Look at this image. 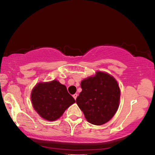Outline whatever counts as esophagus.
<instances>
[{
	"instance_id": "esophagus-1",
	"label": "esophagus",
	"mask_w": 155,
	"mask_h": 155,
	"mask_svg": "<svg viewBox=\"0 0 155 155\" xmlns=\"http://www.w3.org/2000/svg\"><path fill=\"white\" fill-rule=\"evenodd\" d=\"M73 98H74V100H76L77 99V96H78V94H73Z\"/></svg>"
}]
</instances>
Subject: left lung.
Masks as SVG:
<instances>
[{"label":"left lung","instance_id":"8db88e82","mask_svg":"<svg viewBox=\"0 0 155 155\" xmlns=\"http://www.w3.org/2000/svg\"><path fill=\"white\" fill-rule=\"evenodd\" d=\"M82 91L76 103L86 120L92 124L102 125L109 121L117 111L120 91L117 81L107 73L98 72L94 77L81 81Z\"/></svg>","mask_w":155,"mask_h":155}]
</instances>
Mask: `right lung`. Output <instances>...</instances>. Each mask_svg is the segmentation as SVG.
Listing matches in <instances>:
<instances>
[{
  "label": "right lung",
  "instance_id": "add662e5",
  "mask_svg": "<svg viewBox=\"0 0 155 155\" xmlns=\"http://www.w3.org/2000/svg\"><path fill=\"white\" fill-rule=\"evenodd\" d=\"M31 101L38 114L49 121L58 119L68 107L75 103L66 87L57 81L38 84L31 93Z\"/></svg>",
  "mask_w": 155,
  "mask_h": 155
}]
</instances>
